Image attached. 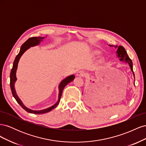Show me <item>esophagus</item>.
Segmentation results:
<instances>
[{
	"label": "esophagus",
	"instance_id": "obj_1",
	"mask_svg": "<svg viewBox=\"0 0 146 146\" xmlns=\"http://www.w3.org/2000/svg\"><path fill=\"white\" fill-rule=\"evenodd\" d=\"M77 76L79 77H84L86 75V73L83 71V70H79L77 73Z\"/></svg>",
	"mask_w": 146,
	"mask_h": 146
}]
</instances>
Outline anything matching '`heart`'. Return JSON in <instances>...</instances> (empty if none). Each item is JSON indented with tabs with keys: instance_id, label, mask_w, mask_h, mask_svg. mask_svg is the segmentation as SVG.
<instances>
[{
	"instance_id": "1",
	"label": "heart",
	"mask_w": 146,
	"mask_h": 146,
	"mask_svg": "<svg viewBox=\"0 0 146 146\" xmlns=\"http://www.w3.org/2000/svg\"><path fill=\"white\" fill-rule=\"evenodd\" d=\"M97 54H98V53H97Z\"/></svg>"
}]
</instances>
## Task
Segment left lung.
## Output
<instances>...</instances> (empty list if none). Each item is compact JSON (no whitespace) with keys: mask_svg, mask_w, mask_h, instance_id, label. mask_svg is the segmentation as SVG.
<instances>
[{"mask_svg":"<svg viewBox=\"0 0 146 146\" xmlns=\"http://www.w3.org/2000/svg\"><path fill=\"white\" fill-rule=\"evenodd\" d=\"M110 46H113L110 45ZM114 47H117V46H114ZM116 53H117V56L118 58L120 59V61H125V62H126V63H127L128 64H129V66L130 67L131 70L132 71V72H133V76H134V78H135V74H134L133 70V63H132V61L129 58V55H127V52H126L125 49L124 48V47H122V46H119L118 47V48H117V50L116 51Z\"/></svg>","mask_w":146,"mask_h":146,"instance_id":"obj_1","label":"left lung"}]
</instances>
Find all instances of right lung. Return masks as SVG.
Returning a JSON list of instances; mask_svg holds the SVG:
<instances>
[{"mask_svg":"<svg viewBox=\"0 0 146 146\" xmlns=\"http://www.w3.org/2000/svg\"><path fill=\"white\" fill-rule=\"evenodd\" d=\"M44 38V37H39V36L30 38L23 44V45L21 46L19 53L16 56L15 60L14 61V63H13V68L11 69V73H10V88H11L12 94H13V97L15 98V99H16V100L17 101V102L21 105V107L23 108L24 110H25L26 111L28 112V113H30L44 114V113H46L47 112H49L53 109L57 107V105H58L59 102H60L61 97V95H62V92H63L64 88L66 85H67L69 83H70V82H72L75 78L74 75H71V76H68V77H66V78L64 79V80H63L61 82L60 85H59L58 100V101L56 102V103L55 105L52 106V107H50L49 108L44 109V110H39V111H35V110H30V109L27 108L23 104V103L22 102V101L18 98V96H17V95L16 94V90H15V83L17 80L16 76V70H17V64H18V62H19L20 58L21 57V56L23 55L24 53L26 50H27L28 48H29L30 47L38 45L40 43V42L41 41H42V39Z\"/></svg>","mask_w":146,"mask_h":146,"instance_id":"obj_1","label":"right lung"}]
</instances>
